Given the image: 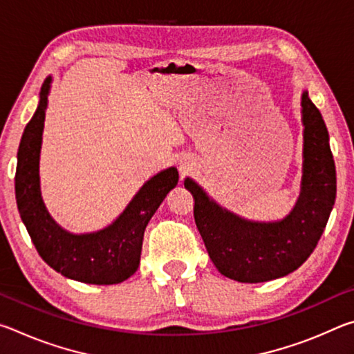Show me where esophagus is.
Wrapping results in <instances>:
<instances>
[{
	"label": "esophagus",
	"mask_w": 354,
	"mask_h": 354,
	"mask_svg": "<svg viewBox=\"0 0 354 354\" xmlns=\"http://www.w3.org/2000/svg\"><path fill=\"white\" fill-rule=\"evenodd\" d=\"M183 169H184V167H183Z\"/></svg>",
	"instance_id": "obj_1"
}]
</instances>
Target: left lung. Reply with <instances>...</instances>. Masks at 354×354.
<instances>
[{
	"label": "left lung",
	"mask_w": 354,
	"mask_h": 354,
	"mask_svg": "<svg viewBox=\"0 0 354 354\" xmlns=\"http://www.w3.org/2000/svg\"><path fill=\"white\" fill-rule=\"evenodd\" d=\"M303 178L292 212L279 221H251L211 200L194 179L184 187L194 195L195 223L214 266L239 283H266L301 266L315 250L335 200V165L320 111L301 95Z\"/></svg>",
	"instance_id": "left-lung-1"
}]
</instances>
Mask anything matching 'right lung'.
Masks as SVG:
<instances>
[{
	"instance_id": "obj_1",
	"label": "right lung",
	"mask_w": 354,
	"mask_h": 354,
	"mask_svg": "<svg viewBox=\"0 0 354 354\" xmlns=\"http://www.w3.org/2000/svg\"><path fill=\"white\" fill-rule=\"evenodd\" d=\"M51 81L48 76L41 84L37 111L26 124L17 154L15 198L20 217L37 253L57 273L86 284H118L139 267L143 232L167 194L176 187L178 170L170 167L148 179L104 230L88 234L65 231L48 214L40 194L39 160Z\"/></svg>"
}]
</instances>
